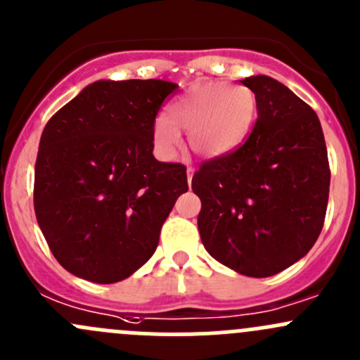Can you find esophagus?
Listing matches in <instances>:
<instances>
[{
    "label": "esophagus",
    "mask_w": 360,
    "mask_h": 360,
    "mask_svg": "<svg viewBox=\"0 0 360 360\" xmlns=\"http://www.w3.org/2000/svg\"><path fill=\"white\" fill-rule=\"evenodd\" d=\"M193 174H195L193 167H188V169H186V176H188V184H190V186H191V179H193Z\"/></svg>",
    "instance_id": "esophagus-1"
}]
</instances>
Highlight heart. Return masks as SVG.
Returning a JSON list of instances; mask_svg holds the SVG:
<instances>
[{
    "label": "heart",
    "instance_id": "1",
    "mask_svg": "<svg viewBox=\"0 0 360 360\" xmlns=\"http://www.w3.org/2000/svg\"><path fill=\"white\" fill-rule=\"evenodd\" d=\"M259 111L256 92L245 85L198 82L188 86L167 108V118L153 123V146L163 160H174L181 150V132L203 160H217L237 151L248 141Z\"/></svg>",
    "mask_w": 360,
    "mask_h": 360
}]
</instances>
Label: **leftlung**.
I'll return each mask as SVG.
<instances>
[{"instance_id": "obj_1", "label": "left lung", "mask_w": 360, "mask_h": 360, "mask_svg": "<svg viewBox=\"0 0 360 360\" xmlns=\"http://www.w3.org/2000/svg\"><path fill=\"white\" fill-rule=\"evenodd\" d=\"M259 101L249 139L195 172L203 248L248 277H271L307 256L324 226L329 172L317 112L277 79H240Z\"/></svg>"}]
</instances>
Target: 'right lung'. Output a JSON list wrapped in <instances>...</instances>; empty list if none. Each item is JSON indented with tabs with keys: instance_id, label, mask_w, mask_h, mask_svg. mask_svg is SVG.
<instances>
[{
	"instance_id": "add662e5",
	"label": "right lung",
	"mask_w": 360,
	"mask_h": 360,
	"mask_svg": "<svg viewBox=\"0 0 360 360\" xmlns=\"http://www.w3.org/2000/svg\"><path fill=\"white\" fill-rule=\"evenodd\" d=\"M177 89L163 79H99L43 129L34 212L56 259L96 284L130 277L157 250L188 191L186 167L153 157V123Z\"/></svg>"
}]
</instances>
